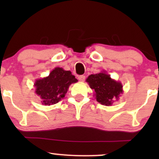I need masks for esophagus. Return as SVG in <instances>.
I'll return each mask as SVG.
<instances>
[{"label": "esophagus", "mask_w": 159, "mask_h": 159, "mask_svg": "<svg viewBox=\"0 0 159 159\" xmlns=\"http://www.w3.org/2000/svg\"><path fill=\"white\" fill-rule=\"evenodd\" d=\"M78 80H79L80 81H85V78H86V77H85V75H80V76H78Z\"/></svg>", "instance_id": "esophagus-1"}]
</instances>
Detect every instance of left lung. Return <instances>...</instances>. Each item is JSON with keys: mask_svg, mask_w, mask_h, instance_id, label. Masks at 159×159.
I'll use <instances>...</instances> for the list:
<instances>
[{"mask_svg": "<svg viewBox=\"0 0 159 159\" xmlns=\"http://www.w3.org/2000/svg\"><path fill=\"white\" fill-rule=\"evenodd\" d=\"M91 89L95 91L94 96L98 102L106 106L111 105L119 99L123 93L120 81L112 79L105 70L97 74L90 75L86 79Z\"/></svg>", "mask_w": 159, "mask_h": 159, "instance_id": "left-lung-1", "label": "left lung"}]
</instances>
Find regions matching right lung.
<instances>
[{
  "label": "right lung",
  "instance_id": "1",
  "mask_svg": "<svg viewBox=\"0 0 159 159\" xmlns=\"http://www.w3.org/2000/svg\"><path fill=\"white\" fill-rule=\"evenodd\" d=\"M76 82L78 80L70 71L56 67L48 76L36 80L35 93L41 98L43 105L49 106L59 102L64 98L69 86Z\"/></svg>",
  "mask_w": 159,
  "mask_h": 159
}]
</instances>
